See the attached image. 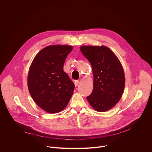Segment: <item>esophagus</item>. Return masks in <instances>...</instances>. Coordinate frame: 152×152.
<instances>
[{
    "instance_id": "esophagus-1",
    "label": "esophagus",
    "mask_w": 152,
    "mask_h": 152,
    "mask_svg": "<svg viewBox=\"0 0 152 152\" xmlns=\"http://www.w3.org/2000/svg\"><path fill=\"white\" fill-rule=\"evenodd\" d=\"M79 82L78 80H76V81L75 82V86H77L79 85Z\"/></svg>"
}]
</instances>
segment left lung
Masks as SVG:
<instances>
[{"label": "left lung", "mask_w": 152, "mask_h": 152, "mask_svg": "<svg viewBox=\"0 0 152 152\" xmlns=\"http://www.w3.org/2000/svg\"><path fill=\"white\" fill-rule=\"evenodd\" d=\"M80 50L91 64L93 90L86 97L98 112L112 109L120 101L125 86L122 65L115 53L106 46H82Z\"/></svg>", "instance_id": "8db88e82"}]
</instances>
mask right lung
I'll return each mask as SVG.
<instances>
[{"label": "right lung", "mask_w": 152, "mask_h": 152, "mask_svg": "<svg viewBox=\"0 0 152 152\" xmlns=\"http://www.w3.org/2000/svg\"><path fill=\"white\" fill-rule=\"evenodd\" d=\"M73 47L51 45L35 56L28 75L29 93L42 110L55 114L62 111L69 102L75 84L63 70L64 64Z\"/></svg>", "instance_id": "right-lung-1"}]
</instances>
